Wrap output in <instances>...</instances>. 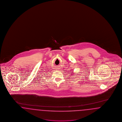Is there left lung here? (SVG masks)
<instances>
[{"instance_id":"1","label":"left lung","mask_w":122,"mask_h":122,"mask_svg":"<svg viewBox=\"0 0 122 122\" xmlns=\"http://www.w3.org/2000/svg\"><path fill=\"white\" fill-rule=\"evenodd\" d=\"M73 74H74V73H72H72H71V74H72V75H73Z\"/></svg>"}]
</instances>
